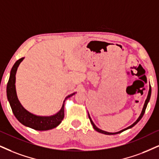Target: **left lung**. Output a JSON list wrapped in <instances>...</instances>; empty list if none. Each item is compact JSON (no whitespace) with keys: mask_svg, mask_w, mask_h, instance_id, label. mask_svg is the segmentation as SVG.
Listing matches in <instances>:
<instances>
[{"mask_svg":"<svg viewBox=\"0 0 159 159\" xmlns=\"http://www.w3.org/2000/svg\"><path fill=\"white\" fill-rule=\"evenodd\" d=\"M150 96H151V87H150V89H149V91H148V97H147L146 100H145V102H144V107H143L142 111V113H141V114H140L139 116V118L136 119V121H135V122L134 123V124L131 125L130 126H129V127H126V128L123 129V130H120V131H119V132H116V133H109V132H107V131L102 130H101V129L98 128V127H97V126H96V125H94V123L93 122V121H92V119H91V116H90V115H89V119H90V121H91V125H93V128H94V130H97V132L101 133V134H105V135H115V134H120V133H121V132H123V131H125V130H127V129H130V128H131V127H133L134 126H135V125H136L137 124V123H138L139 121L141 120V119L142 118L143 116H144V112H145L146 107H147V106H148V102H149V101H150Z\"/></svg>","mask_w":159,"mask_h":159,"instance_id":"left-lung-1","label":"left lung"}]
</instances>
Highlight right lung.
I'll use <instances>...</instances> for the list:
<instances>
[{"label": "right lung", "instance_id": "right-lung-1", "mask_svg": "<svg viewBox=\"0 0 159 159\" xmlns=\"http://www.w3.org/2000/svg\"><path fill=\"white\" fill-rule=\"evenodd\" d=\"M24 57L17 60L11 68L9 81L7 87V99L10 104L14 115L17 120L25 126L30 127L36 130H48L55 128L62 122L64 118V105L65 101L76 93H73L66 97L62 103V107L55 114L52 116H38L30 113L25 110L21 103L20 102L17 96L16 88H15V80H16V72L19 65L23 61Z\"/></svg>", "mask_w": 159, "mask_h": 159}]
</instances>
